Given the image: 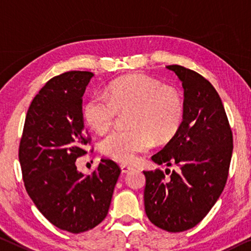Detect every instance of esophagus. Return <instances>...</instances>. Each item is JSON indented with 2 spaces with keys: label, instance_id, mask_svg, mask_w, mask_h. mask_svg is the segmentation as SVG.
Masks as SVG:
<instances>
[{
  "label": "esophagus",
  "instance_id": "obj_1",
  "mask_svg": "<svg viewBox=\"0 0 251 251\" xmlns=\"http://www.w3.org/2000/svg\"><path fill=\"white\" fill-rule=\"evenodd\" d=\"M132 167H130V166H126V165H121V172L122 174H128L129 172L132 171Z\"/></svg>",
  "mask_w": 251,
  "mask_h": 251
}]
</instances>
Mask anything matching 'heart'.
<instances>
[{
    "mask_svg": "<svg viewBox=\"0 0 251 251\" xmlns=\"http://www.w3.org/2000/svg\"><path fill=\"white\" fill-rule=\"evenodd\" d=\"M105 94L91 96L83 107L84 119L96 132H105L118 112L130 110V129L112 131L101 141L100 148L105 156L119 163L132 164L139 153L152 147L155 139L166 142L178 132L184 101L175 87L134 74L113 80Z\"/></svg>",
    "mask_w": 251,
    "mask_h": 251,
    "instance_id": "heart-1",
    "label": "heart"
}]
</instances>
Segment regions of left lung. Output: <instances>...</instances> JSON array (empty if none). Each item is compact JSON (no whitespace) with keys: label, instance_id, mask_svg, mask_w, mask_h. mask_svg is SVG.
Instances as JSON below:
<instances>
[{"label":"left lung","instance_id":"obj_1","mask_svg":"<svg viewBox=\"0 0 251 251\" xmlns=\"http://www.w3.org/2000/svg\"><path fill=\"white\" fill-rule=\"evenodd\" d=\"M166 68L182 82L184 115L178 132L151 159L167 167L175 165L178 172L168 178L160 169L144 172L145 211L158 228L182 232L201 222L221 195L233 138L221 99L209 80L179 65Z\"/></svg>","mask_w":251,"mask_h":251}]
</instances>
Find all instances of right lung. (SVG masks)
Masks as SVG:
<instances>
[{"mask_svg": "<svg viewBox=\"0 0 251 251\" xmlns=\"http://www.w3.org/2000/svg\"><path fill=\"white\" fill-rule=\"evenodd\" d=\"M94 76L73 71L48 80L30 104L19 148L25 190L44 217L72 233L105 219L121 169L101 159L92 175L77 171L90 138L84 128L83 95Z\"/></svg>", "mask_w": 251, "mask_h": 251, "instance_id": "obj_1", "label": "right lung"}]
</instances>
